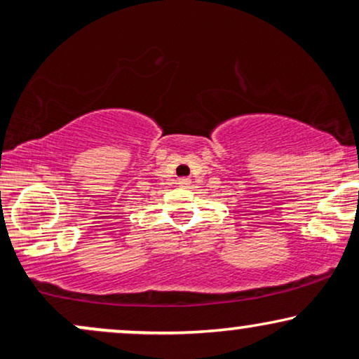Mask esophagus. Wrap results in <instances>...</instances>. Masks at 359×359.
I'll use <instances>...</instances> for the list:
<instances>
[{
  "instance_id": "esophagus-1",
  "label": "esophagus",
  "mask_w": 359,
  "mask_h": 359,
  "mask_svg": "<svg viewBox=\"0 0 359 359\" xmlns=\"http://www.w3.org/2000/svg\"><path fill=\"white\" fill-rule=\"evenodd\" d=\"M177 184H179V187H187V185L191 184V179H187V177H182V179L177 180Z\"/></svg>"
}]
</instances>
